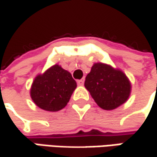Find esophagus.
<instances>
[{"instance_id": "1", "label": "esophagus", "mask_w": 157, "mask_h": 157, "mask_svg": "<svg viewBox=\"0 0 157 157\" xmlns=\"http://www.w3.org/2000/svg\"><path fill=\"white\" fill-rule=\"evenodd\" d=\"M77 83H78V85H83V83H84V79L78 80V81H77Z\"/></svg>"}]
</instances>
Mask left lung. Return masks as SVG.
I'll return each mask as SVG.
<instances>
[{
  "label": "left lung",
  "instance_id": "obj_1",
  "mask_svg": "<svg viewBox=\"0 0 157 157\" xmlns=\"http://www.w3.org/2000/svg\"><path fill=\"white\" fill-rule=\"evenodd\" d=\"M84 86L98 106L106 110L125 103L131 92V84L126 75L102 63L93 64L85 78Z\"/></svg>",
  "mask_w": 157,
  "mask_h": 157
}]
</instances>
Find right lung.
Masks as SVG:
<instances>
[{
	"instance_id": "right-lung-1",
	"label": "right lung",
	"mask_w": 157,
	"mask_h": 157,
	"mask_svg": "<svg viewBox=\"0 0 157 157\" xmlns=\"http://www.w3.org/2000/svg\"><path fill=\"white\" fill-rule=\"evenodd\" d=\"M72 75L55 64L44 74L36 75L30 89V96L37 107L48 111L64 109L76 88Z\"/></svg>"
}]
</instances>
